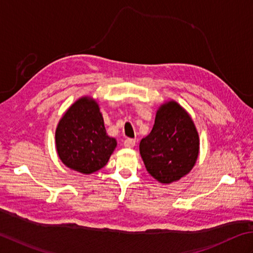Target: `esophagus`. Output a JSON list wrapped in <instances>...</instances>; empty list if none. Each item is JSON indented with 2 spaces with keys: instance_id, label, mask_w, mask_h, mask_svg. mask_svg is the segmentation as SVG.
I'll return each mask as SVG.
<instances>
[{
  "instance_id": "1",
  "label": "esophagus",
  "mask_w": 253,
  "mask_h": 253,
  "mask_svg": "<svg viewBox=\"0 0 253 253\" xmlns=\"http://www.w3.org/2000/svg\"><path fill=\"white\" fill-rule=\"evenodd\" d=\"M123 144H125V146L127 148H133L135 146V140H133V138H126Z\"/></svg>"
}]
</instances>
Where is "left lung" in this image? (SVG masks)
Instances as JSON below:
<instances>
[{"instance_id":"left-lung-1","label":"left lung","mask_w":253,"mask_h":253,"mask_svg":"<svg viewBox=\"0 0 253 253\" xmlns=\"http://www.w3.org/2000/svg\"><path fill=\"white\" fill-rule=\"evenodd\" d=\"M200 153L192 118L177 101L158 107L151 133L142 138L140 154L147 172L158 182H176L191 171Z\"/></svg>"}]
</instances>
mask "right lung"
<instances>
[{
	"mask_svg": "<svg viewBox=\"0 0 253 253\" xmlns=\"http://www.w3.org/2000/svg\"><path fill=\"white\" fill-rule=\"evenodd\" d=\"M55 147L60 161L75 171L89 174L106 166L117 141L107 135L96 99L81 97L64 112L56 126Z\"/></svg>",
	"mask_w": 253,
	"mask_h": 253,
	"instance_id": "add662e5",
	"label": "right lung"
}]
</instances>
